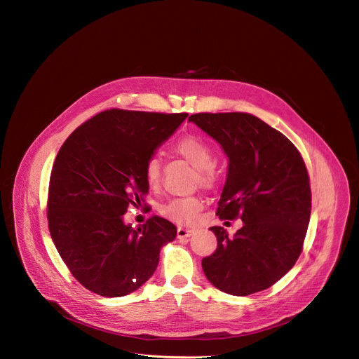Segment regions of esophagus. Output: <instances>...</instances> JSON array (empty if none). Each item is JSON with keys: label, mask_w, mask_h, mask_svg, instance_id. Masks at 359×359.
Wrapping results in <instances>:
<instances>
[{"label": "esophagus", "mask_w": 359, "mask_h": 359, "mask_svg": "<svg viewBox=\"0 0 359 359\" xmlns=\"http://www.w3.org/2000/svg\"><path fill=\"white\" fill-rule=\"evenodd\" d=\"M193 233V229H187V228H179L177 229V238L179 239H187L190 238Z\"/></svg>", "instance_id": "esophagus-1"}]
</instances>
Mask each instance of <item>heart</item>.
Wrapping results in <instances>:
<instances>
[{
    "mask_svg": "<svg viewBox=\"0 0 359 359\" xmlns=\"http://www.w3.org/2000/svg\"><path fill=\"white\" fill-rule=\"evenodd\" d=\"M173 152L196 168V183L212 187L217 175L214 169V152L211 147L196 135H184L173 145ZM162 165L158 156H151L145 165L147 183L156 189L161 184ZM203 203L198 197H177L162 207V214L177 224H189L197 219Z\"/></svg>",
    "mask_w": 359,
    "mask_h": 359,
    "instance_id": "obj_1",
    "label": "heart"
}]
</instances>
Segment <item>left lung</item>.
<instances>
[{
	"label": "left lung",
	"mask_w": 359,
	"mask_h": 359,
	"mask_svg": "<svg viewBox=\"0 0 359 359\" xmlns=\"http://www.w3.org/2000/svg\"><path fill=\"white\" fill-rule=\"evenodd\" d=\"M189 121L212 137L229 159L217 214L243 221L233 238L221 226L210 228L218 246L203 259L204 274L229 295L267 290L302 252L312 208L305 162L284 134L253 114L197 113Z\"/></svg>",
	"instance_id": "8db88e82"
}]
</instances>
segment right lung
Here are the masks:
<instances>
[{"label":"right lung","mask_w":359,"mask_h":359,"mask_svg":"<svg viewBox=\"0 0 359 359\" xmlns=\"http://www.w3.org/2000/svg\"><path fill=\"white\" fill-rule=\"evenodd\" d=\"M187 116L110 109L81 124L60 148L48 186V229L86 290L106 298L137 291L176 238L165 218L133 228L123 215L149 190L148 159Z\"/></svg>","instance_id":"right-lung-1"}]
</instances>
